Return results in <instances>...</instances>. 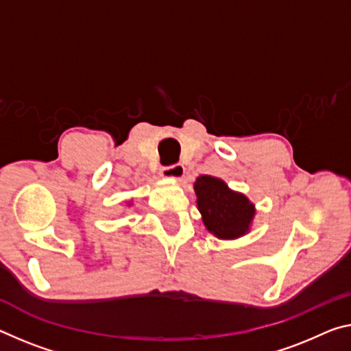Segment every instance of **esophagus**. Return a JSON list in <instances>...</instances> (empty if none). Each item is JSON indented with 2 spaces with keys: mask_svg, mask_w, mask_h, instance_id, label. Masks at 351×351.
<instances>
[{
  "mask_svg": "<svg viewBox=\"0 0 351 351\" xmlns=\"http://www.w3.org/2000/svg\"><path fill=\"white\" fill-rule=\"evenodd\" d=\"M186 173V169L182 164H173L169 167H164L160 170V176L165 178V180H181L182 176Z\"/></svg>",
  "mask_w": 351,
  "mask_h": 351,
  "instance_id": "obj_1",
  "label": "esophagus"
}]
</instances>
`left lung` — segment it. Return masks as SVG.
Listing matches in <instances>:
<instances>
[{
  "instance_id": "8db88e82",
  "label": "left lung",
  "mask_w": 351,
  "mask_h": 351,
  "mask_svg": "<svg viewBox=\"0 0 351 351\" xmlns=\"http://www.w3.org/2000/svg\"><path fill=\"white\" fill-rule=\"evenodd\" d=\"M197 206L203 223L219 239H237L247 234L254 217V204L243 195L231 191L219 178L202 175L193 184Z\"/></svg>"
}]
</instances>
